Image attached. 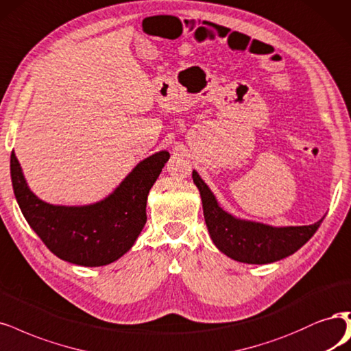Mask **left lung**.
Segmentation results:
<instances>
[{
    "label": "left lung",
    "mask_w": 351,
    "mask_h": 351,
    "mask_svg": "<svg viewBox=\"0 0 351 351\" xmlns=\"http://www.w3.org/2000/svg\"><path fill=\"white\" fill-rule=\"evenodd\" d=\"M200 191L204 222L213 244L229 258L247 264H267L292 256L317 232L321 221L305 226H271L235 217L223 210L208 184L193 170Z\"/></svg>",
    "instance_id": "obj_1"
}]
</instances>
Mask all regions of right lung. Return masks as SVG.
I'll return each mask as SVG.
<instances>
[{"mask_svg":"<svg viewBox=\"0 0 351 351\" xmlns=\"http://www.w3.org/2000/svg\"><path fill=\"white\" fill-rule=\"evenodd\" d=\"M170 158L167 151L141 161L106 199L84 206L40 200L29 189L14 151L10 170L19 206L33 231L60 260L100 267L126 254L147 223V199Z\"/></svg>","mask_w":351,"mask_h":351,"instance_id":"right-lung-1","label":"right lung"}]
</instances>
